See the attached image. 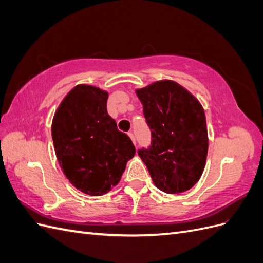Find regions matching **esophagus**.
I'll use <instances>...</instances> for the list:
<instances>
[{
  "mask_svg": "<svg viewBox=\"0 0 263 263\" xmlns=\"http://www.w3.org/2000/svg\"><path fill=\"white\" fill-rule=\"evenodd\" d=\"M128 136H129V137H130V139L133 140V144H134V145H136V139H135L134 133H133V132H129V133H128Z\"/></svg>",
  "mask_w": 263,
  "mask_h": 263,
  "instance_id": "esophagus-1",
  "label": "esophagus"
}]
</instances>
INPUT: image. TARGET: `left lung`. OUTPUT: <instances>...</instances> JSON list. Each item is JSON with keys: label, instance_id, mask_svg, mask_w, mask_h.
Returning a JSON list of instances; mask_svg holds the SVG:
<instances>
[{"label": "left lung", "instance_id": "8db88e82", "mask_svg": "<svg viewBox=\"0 0 263 263\" xmlns=\"http://www.w3.org/2000/svg\"><path fill=\"white\" fill-rule=\"evenodd\" d=\"M151 132L148 148L138 149L155 185L182 193L200 180L209 150L202 105L174 81L163 80L136 91Z\"/></svg>", "mask_w": 263, "mask_h": 263}]
</instances>
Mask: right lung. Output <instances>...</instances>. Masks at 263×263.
<instances>
[{
	"instance_id": "add662e5",
	"label": "right lung",
	"mask_w": 263,
	"mask_h": 263,
	"mask_svg": "<svg viewBox=\"0 0 263 263\" xmlns=\"http://www.w3.org/2000/svg\"><path fill=\"white\" fill-rule=\"evenodd\" d=\"M107 97L99 87L77 85L61 102L51 126L63 173L73 186L93 196L117 184L136 151L107 114Z\"/></svg>"
}]
</instances>
